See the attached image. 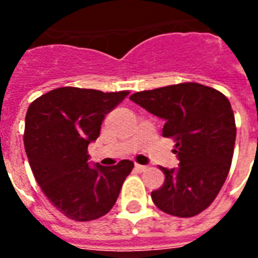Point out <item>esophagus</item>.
I'll return each instance as SVG.
<instances>
[{
	"label": "esophagus",
	"instance_id": "1",
	"mask_svg": "<svg viewBox=\"0 0 258 258\" xmlns=\"http://www.w3.org/2000/svg\"><path fill=\"white\" fill-rule=\"evenodd\" d=\"M135 170H137V171H139V172H142V171H146V170H147V166L146 165H135Z\"/></svg>",
	"mask_w": 258,
	"mask_h": 258
}]
</instances>
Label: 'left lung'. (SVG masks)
Returning a JSON list of instances; mask_svg holds the SVG:
<instances>
[{
  "instance_id": "1",
  "label": "left lung",
  "mask_w": 258,
  "mask_h": 258,
  "mask_svg": "<svg viewBox=\"0 0 258 258\" xmlns=\"http://www.w3.org/2000/svg\"><path fill=\"white\" fill-rule=\"evenodd\" d=\"M130 99L165 120L162 135L175 141V169L161 167L165 182L151 192L162 212L192 217L212 204L229 174L236 121L228 97L198 83L134 93Z\"/></svg>"
}]
</instances>
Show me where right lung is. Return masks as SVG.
<instances>
[{"label":"right lung","mask_w":258,"mask_h":258,"mask_svg":"<svg viewBox=\"0 0 258 258\" xmlns=\"http://www.w3.org/2000/svg\"><path fill=\"white\" fill-rule=\"evenodd\" d=\"M128 93L62 87L28 108L24 145L30 169L46 198L71 220L83 222L107 214L133 170L128 159L115 166L91 165L87 151L105 115Z\"/></svg>","instance_id":"1"}]
</instances>
